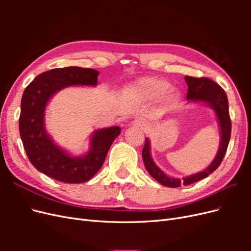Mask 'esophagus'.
I'll return each mask as SVG.
<instances>
[{
    "label": "esophagus",
    "mask_w": 251,
    "mask_h": 251,
    "mask_svg": "<svg viewBox=\"0 0 251 251\" xmlns=\"http://www.w3.org/2000/svg\"><path fill=\"white\" fill-rule=\"evenodd\" d=\"M133 125H134V126H136L143 127L144 126H146V123H144V121H143V120H141V119H136V120H134Z\"/></svg>",
    "instance_id": "obj_1"
}]
</instances>
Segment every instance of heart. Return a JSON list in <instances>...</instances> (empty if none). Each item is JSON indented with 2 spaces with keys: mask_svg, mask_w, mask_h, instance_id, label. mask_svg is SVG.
<instances>
[{
  "mask_svg": "<svg viewBox=\"0 0 251 251\" xmlns=\"http://www.w3.org/2000/svg\"><path fill=\"white\" fill-rule=\"evenodd\" d=\"M170 87V83L165 80L156 77H144L135 83L132 91L135 94L144 98H156L168 92ZM177 98L178 94L174 92L168 96V100L170 102H174L177 100Z\"/></svg>",
  "mask_w": 251,
  "mask_h": 251,
  "instance_id": "1",
  "label": "heart"
}]
</instances>
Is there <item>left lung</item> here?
Masks as SVG:
<instances>
[{
  "label": "left lung",
  "instance_id": "8db88e82",
  "mask_svg": "<svg viewBox=\"0 0 251 251\" xmlns=\"http://www.w3.org/2000/svg\"><path fill=\"white\" fill-rule=\"evenodd\" d=\"M185 81L188 86L186 95L187 100L191 101H203L207 103L217 113L219 125L220 127H221V144H220L219 151L214 161L211 162V164L206 170L181 180L166 176L154 163L150 153L149 139H146L142 149V159L144 165H146V169L148 170L151 176L157 180L159 183L168 187H179L181 185L192 184L201 179L206 178L208 175L215 172L219 168V165L221 164L226 154L227 147H228L231 135V119L229 116L228 100H227L225 91L217 82L212 81L207 77L185 76Z\"/></svg>",
  "mask_w": 251,
  "mask_h": 251
}]
</instances>
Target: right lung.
Segmentation results:
<instances>
[{"instance_id":"1","label":"right lung","mask_w":251,"mask_h":251,"mask_svg":"<svg viewBox=\"0 0 251 251\" xmlns=\"http://www.w3.org/2000/svg\"><path fill=\"white\" fill-rule=\"evenodd\" d=\"M100 72L90 68H56L36 76L25 89L21 101L20 135L29 161L48 177L65 183H82L100 170L119 126L96 131L91 150L82 157H71L53 143L44 126L45 108L52 95L63 88L96 86Z\"/></svg>"}]
</instances>
